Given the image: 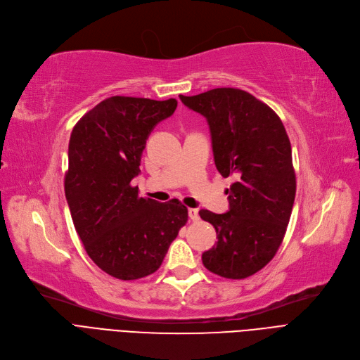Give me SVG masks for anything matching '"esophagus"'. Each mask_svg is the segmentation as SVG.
Here are the masks:
<instances>
[{
	"instance_id": "34e87169",
	"label": "esophagus",
	"mask_w": 360,
	"mask_h": 360,
	"mask_svg": "<svg viewBox=\"0 0 360 360\" xmlns=\"http://www.w3.org/2000/svg\"><path fill=\"white\" fill-rule=\"evenodd\" d=\"M188 216L191 221H198V210L197 209H188Z\"/></svg>"
}]
</instances>
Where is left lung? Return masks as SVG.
Wrapping results in <instances>:
<instances>
[{"instance_id":"8db88e82","label":"left lung","mask_w":360,"mask_h":360,"mask_svg":"<svg viewBox=\"0 0 360 360\" xmlns=\"http://www.w3.org/2000/svg\"><path fill=\"white\" fill-rule=\"evenodd\" d=\"M179 98L207 119L219 174L237 179L226 190V213L198 212L217 237L202 264L219 276L244 279L274 259L290 222L295 174L288 135L272 108L243 89Z\"/></svg>"}]
</instances>
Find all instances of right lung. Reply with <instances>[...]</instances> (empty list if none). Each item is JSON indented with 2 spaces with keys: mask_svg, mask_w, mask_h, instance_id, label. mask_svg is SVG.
<instances>
[{
  "mask_svg": "<svg viewBox=\"0 0 360 360\" xmlns=\"http://www.w3.org/2000/svg\"><path fill=\"white\" fill-rule=\"evenodd\" d=\"M169 98H105L75 124L69 141L66 200L88 256L105 274L132 281L154 274L188 221L178 200L138 195L131 181L148 135L176 110Z\"/></svg>",
  "mask_w": 360,
  "mask_h": 360,
  "instance_id": "right-lung-1",
  "label": "right lung"
}]
</instances>
